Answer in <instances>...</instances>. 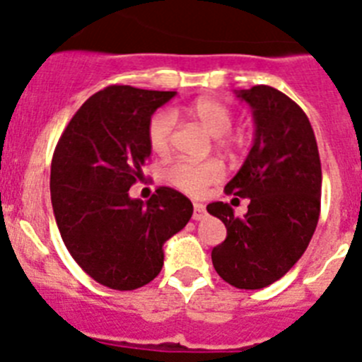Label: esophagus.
<instances>
[{
  "label": "esophagus",
  "instance_id": "esophagus-1",
  "mask_svg": "<svg viewBox=\"0 0 362 362\" xmlns=\"http://www.w3.org/2000/svg\"><path fill=\"white\" fill-rule=\"evenodd\" d=\"M206 215V206L201 202H194V220L204 218Z\"/></svg>",
  "mask_w": 362,
  "mask_h": 362
}]
</instances>
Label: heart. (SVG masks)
Listing matches in <instances>:
<instances>
[{
  "label": "heart",
  "instance_id": "1",
  "mask_svg": "<svg viewBox=\"0 0 362 362\" xmlns=\"http://www.w3.org/2000/svg\"><path fill=\"white\" fill-rule=\"evenodd\" d=\"M188 115L201 122L209 135L218 139V146L223 149H230L236 144L235 136H230L229 132L233 129V112L229 106L223 105L216 99L202 98L192 103L187 108ZM175 120L174 115L167 110L156 112L151 117L147 124V140H149L151 149L156 154H165L170 149L172 135H174ZM223 175V167L220 161H188L175 160L165 168V179L177 190L187 192L190 195H199L209 187V185L220 181Z\"/></svg>",
  "mask_w": 362,
  "mask_h": 362
}]
</instances>
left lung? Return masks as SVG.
<instances>
[{
	"instance_id": "1",
	"label": "left lung",
	"mask_w": 362,
	"mask_h": 362,
	"mask_svg": "<svg viewBox=\"0 0 362 362\" xmlns=\"http://www.w3.org/2000/svg\"><path fill=\"white\" fill-rule=\"evenodd\" d=\"M252 108L254 144L226 194L249 199L240 218L227 202L208 204L227 236L211 250L216 274L240 290L279 281L302 257L320 216L322 165L308 115L268 85L236 92Z\"/></svg>"
}]
</instances>
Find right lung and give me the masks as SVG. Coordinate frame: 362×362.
I'll return each mask as SVG.
<instances>
[{
    "label": "right lung",
    "instance_id": "add662e5",
    "mask_svg": "<svg viewBox=\"0 0 362 362\" xmlns=\"http://www.w3.org/2000/svg\"><path fill=\"white\" fill-rule=\"evenodd\" d=\"M175 92L112 85L81 105L54 149L51 204L65 247L94 281L136 290L163 267V243L194 206L160 187L147 202L129 197L151 156L147 124Z\"/></svg>",
    "mask_w": 362,
    "mask_h": 362
}]
</instances>
